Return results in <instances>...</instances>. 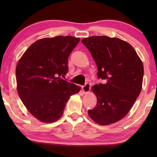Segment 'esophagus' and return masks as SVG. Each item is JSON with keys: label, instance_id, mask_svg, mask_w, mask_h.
<instances>
[{"label": "esophagus", "instance_id": "34e87169", "mask_svg": "<svg viewBox=\"0 0 157 157\" xmlns=\"http://www.w3.org/2000/svg\"><path fill=\"white\" fill-rule=\"evenodd\" d=\"M90 88H91V85H90V84H89V83H86L84 86H83L82 87V90L84 91L85 94H87V93H88L89 91L90 90Z\"/></svg>", "mask_w": 157, "mask_h": 157}]
</instances>
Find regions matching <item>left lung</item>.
I'll return each instance as SVG.
<instances>
[{
	"label": "left lung",
	"mask_w": 157,
	"mask_h": 157,
	"mask_svg": "<svg viewBox=\"0 0 157 157\" xmlns=\"http://www.w3.org/2000/svg\"><path fill=\"white\" fill-rule=\"evenodd\" d=\"M98 67L104 84L93 86L97 104L88 115L101 125L124 117L141 92L144 67L134 48L117 38L92 36L82 40Z\"/></svg>",
	"instance_id": "obj_1"
}]
</instances>
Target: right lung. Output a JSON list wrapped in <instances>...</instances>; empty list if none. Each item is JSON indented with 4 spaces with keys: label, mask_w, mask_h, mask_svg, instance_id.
<instances>
[{
    "label": "right lung",
    "mask_w": 157,
    "mask_h": 157,
    "mask_svg": "<svg viewBox=\"0 0 157 157\" xmlns=\"http://www.w3.org/2000/svg\"><path fill=\"white\" fill-rule=\"evenodd\" d=\"M79 40L70 36L40 39L29 46L17 65L18 94L40 121H57L70 96L80 90V86L62 78L68 72V58Z\"/></svg>",
    "instance_id": "add662e5"
}]
</instances>
